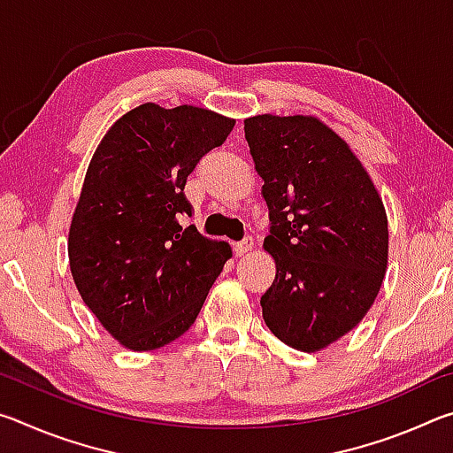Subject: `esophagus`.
I'll list each match as a JSON object with an SVG mask.
<instances>
[{
  "label": "esophagus",
  "mask_w": 453,
  "mask_h": 453,
  "mask_svg": "<svg viewBox=\"0 0 453 453\" xmlns=\"http://www.w3.org/2000/svg\"><path fill=\"white\" fill-rule=\"evenodd\" d=\"M251 248H254V237H251V235H245L243 237V240L242 242H237L235 243V256H245V254H248V251H251Z\"/></svg>",
  "instance_id": "34e87169"
}]
</instances>
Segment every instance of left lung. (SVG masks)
Returning a JSON list of instances; mask_svg holds the SVG:
<instances>
[{
	"mask_svg": "<svg viewBox=\"0 0 453 453\" xmlns=\"http://www.w3.org/2000/svg\"><path fill=\"white\" fill-rule=\"evenodd\" d=\"M270 210L264 250L275 280L262 296L272 334L319 351L372 308L388 270V216L370 173L343 137L313 116L243 119Z\"/></svg>",
	"mask_w": 453,
	"mask_h": 453,
	"instance_id": "1",
	"label": "left lung"
}]
</instances>
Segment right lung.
Segmentation results:
<instances>
[{"mask_svg":"<svg viewBox=\"0 0 453 453\" xmlns=\"http://www.w3.org/2000/svg\"><path fill=\"white\" fill-rule=\"evenodd\" d=\"M234 126L203 107L142 104L91 157L67 237L70 270L83 303L127 349L186 334L232 257L226 242L178 219L191 216L188 175Z\"/></svg>","mask_w":453,"mask_h":453,"instance_id":"right-lung-1","label":"right lung"}]
</instances>
